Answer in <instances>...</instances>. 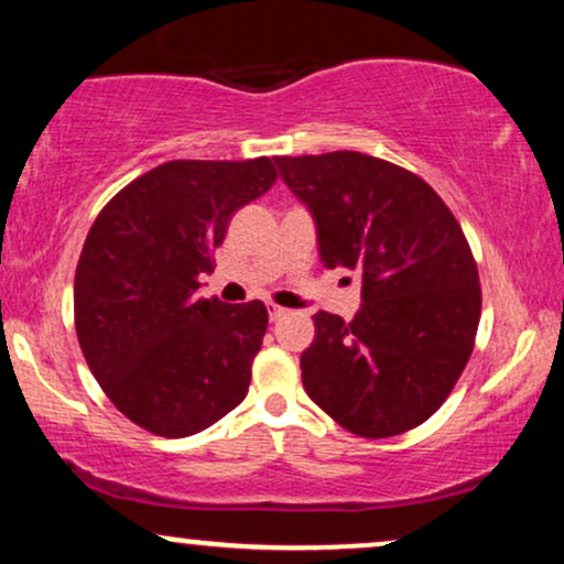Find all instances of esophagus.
<instances>
[{"label": "esophagus", "instance_id": "34e87169", "mask_svg": "<svg viewBox=\"0 0 564 564\" xmlns=\"http://www.w3.org/2000/svg\"><path fill=\"white\" fill-rule=\"evenodd\" d=\"M268 313H270V321H281L283 315H289V310L286 307H278V304H270Z\"/></svg>", "mask_w": 564, "mask_h": 564}]
</instances>
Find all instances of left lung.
Instances as JSON below:
<instances>
[{"instance_id":"obj_1","label":"left lung","mask_w":564,"mask_h":564,"mask_svg":"<svg viewBox=\"0 0 564 564\" xmlns=\"http://www.w3.org/2000/svg\"><path fill=\"white\" fill-rule=\"evenodd\" d=\"M275 164L313 212L323 264L364 281L352 321L313 315L304 392L352 435H403L445 403L475 349L482 291L467 236L419 174L384 159L334 151Z\"/></svg>"}]
</instances>
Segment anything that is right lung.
Segmentation results:
<instances>
[{
    "instance_id": "obj_1",
    "label": "right lung",
    "mask_w": 564,
    "mask_h": 564,
    "mask_svg": "<svg viewBox=\"0 0 564 564\" xmlns=\"http://www.w3.org/2000/svg\"><path fill=\"white\" fill-rule=\"evenodd\" d=\"M278 177L268 156L166 161L102 206L74 281V321L89 371L111 403L159 437H187L249 392L268 332L260 300L198 296L232 212Z\"/></svg>"
}]
</instances>
